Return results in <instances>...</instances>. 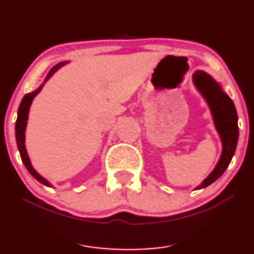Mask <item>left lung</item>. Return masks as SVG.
I'll list each match as a JSON object with an SVG mask.
<instances>
[{
    "label": "left lung",
    "mask_w": 254,
    "mask_h": 254,
    "mask_svg": "<svg viewBox=\"0 0 254 254\" xmlns=\"http://www.w3.org/2000/svg\"><path fill=\"white\" fill-rule=\"evenodd\" d=\"M192 79L194 86L208 103L214 126L222 141V153L219 162L206 180H203L202 183L195 188V190H199L214 183L229 166L238 141V117L233 100L223 92L221 85L216 83L212 76L203 71H195Z\"/></svg>",
    "instance_id": "1"
}]
</instances>
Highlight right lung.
Wrapping results in <instances>:
<instances>
[{"label": "right lung", "mask_w": 254, "mask_h": 254, "mask_svg": "<svg viewBox=\"0 0 254 254\" xmlns=\"http://www.w3.org/2000/svg\"><path fill=\"white\" fill-rule=\"evenodd\" d=\"M66 63L67 62H61L59 64H56L55 66H53L51 71L48 72L47 77H46L44 84H42L40 87H38L35 91H33L32 93H28V94L24 96L23 100H21L20 105H19L18 116H17V121H16V140H17V146H18V149H19V153H20L21 161H23L24 166L26 167L28 173H30L32 176L35 178V180L39 181L40 183H42L44 185H46V187H52V184L49 183V182L46 180V178L42 177L40 174H38L37 171H35L34 168L32 167L30 158H28L27 152H26V147H25V130H26L28 112H30V107H31L32 101H33V99L39 94V93H40V91L42 90V87H44L46 81H47L49 78H51L53 74H54L56 71L60 69L61 66H63L64 64H66Z\"/></svg>", "instance_id": "right-lung-1"}]
</instances>
